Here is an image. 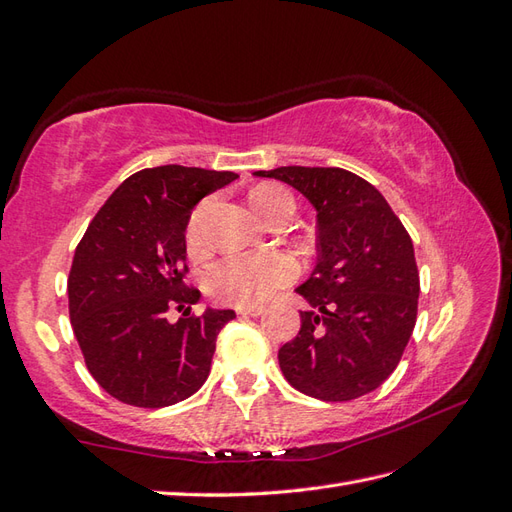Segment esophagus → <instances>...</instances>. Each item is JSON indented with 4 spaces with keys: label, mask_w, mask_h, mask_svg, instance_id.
<instances>
[{
    "label": "esophagus",
    "mask_w": 512,
    "mask_h": 512,
    "mask_svg": "<svg viewBox=\"0 0 512 512\" xmlns=\"http://www.w3.org/2000/svg\"><path fill=\"white\" fill-rule=\"evenodd\" d=\"M261 312H264L261 307H237V314L240 316H259Z\"/></svg>",
    "instance_id": "esophagus-1"
}]
</instances>
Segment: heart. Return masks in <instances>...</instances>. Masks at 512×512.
I'll return each instance as SVG.
<instances>
[{
  "mask_svg": "<svg viewBox=\"0 0 512 512\" xmlns=\"http://www.w3.org/2000/svg\"><path fill=\"white\" fill-rule=\"evenodd\" d=\"M283 198H292L279 185H257L251 192V205L261 218H268ZM207 202H200L187 224L189 253L200 255L205 251L202 242V216ZM299 275V264L285 251L266 253H235L216 261L205 275L207 292L224 305L259 307L270 301L285 285H290Z\"/></svg>",
  "mask_w": 512,
  "mask_h": 512,
  "instance_id": "1",
  "label": "heart"
}]
</instances>
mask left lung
Returning a JSON list of instances; mask_svg holds the SVG:
<instances>
[{"label":"left lung","instance_id":"left-lung-1","mask_svg":"<svg viewBox=\"0 0 512 512\" xmlns=\"http://www.w3.org/2000/svg\"><path fill=\"white\" fill-rule=\"evenodd\" d=\"M301 192L316 209L318 261L296 288L312 310L279 349L290 386L320 401H351L395 371L417 323L414 246L386 198L342 168L259 170Z\"/></svg>","mask_w":512,"mask_h":512}]
</instances>
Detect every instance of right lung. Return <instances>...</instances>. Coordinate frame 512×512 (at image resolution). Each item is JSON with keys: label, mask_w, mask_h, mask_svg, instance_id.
Here are the masks:
<instances>
[{"label": "right lung", "mask_w": 512, "mask_h": 512, "mask_svg": "<svg viewBox=\"0 0 512 512\" xmlns=\"http://www.w3.org/2000/svg\"><path fill=\"white\" fill-rule=\"evenodd\" d=\"M235 178L185 165L135 172L82 235L67 279L69 318L89 373L117 401L174 406L209 377L235 312L189 316L200 292L185 283V229L198 202ZM172 309L188 318L170 324Z\"/></svg>", "instance_id": "obj_1"}]
</instances>
